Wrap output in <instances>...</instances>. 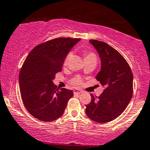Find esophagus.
I'll list each match as a JSON object with an SVG mask.
<instances>
[{
	"mask_svg": "<svg viewBox=\"0 0 150 150\" xmlns=\"http://www.w3.org/2000/svg\"><path fill=\"white\" fill-rule=\"evenodd\" d=\"M82 92L81 90H78V89H75L74 90V94L75 95H80Z\"/></svg>",
	"mask_w": 150,
	"mask_h": 150,
	"instance_id": "1",
	"label": "esophagus"
}]
</instances>
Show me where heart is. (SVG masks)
Masks as SVG:
<instances>
[{
	"instance_id": "heart-1",
	"label": "heart",
	"mask_w": 150,
	"mask_h": 150,
	"mask_svg": "<svg viewBox=\"0 0 150 150\" xmlns=\"http://www.w3.org/2000/svg\"><path fill=\"white\" fill-rule=\"evenodd\" d=\"M72 57V53L71 52L67 53L65 58H64V66H67V64H69V61L71 60ZM84 61H97V55H96V53L93 52H89V51L85 52ZM69 83H70V84L72 85V86H73L74 87H79V86H81L82 83H83V80H82V78L80 76H75L70 80Z\"/></svg>"
}]
</instances>
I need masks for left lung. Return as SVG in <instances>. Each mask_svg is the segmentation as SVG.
I'll return each instance as SVG.
<instances>
[{"label":"left lung","mask_w":150,"mask_h":150,"mask_svg":"<svg viewBox=\"0 0 150 150\" xmlns=\"http://www.w3.org/2000/svg\"><path fill=\"white\" fill-rule=\"evenodd\" d=\"M101 60L96 79L105 89L98 97L91 94L86 114L92 121L107 123L117 118L127 108L133 93V75L125 58L107 43L89 40Z\"/></svg>","instance_id":"obj_1"}]
</instances>
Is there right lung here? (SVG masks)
I'll list each match as a JSON object with an SVG mask.
<instances>
[{
  "label": "right lung",
  "mask_w": 150,
  "mask_h": 150,
  "mask_svg": "<svg viewBox=\"0 0 150 150\" xmlns=\"http://www.w3.org/2000/svg\"><path fill=\"white\" fill-rule=\"evenodd\" d=\"M80 38H58L40 43L25 59L20 73L21 96L29 114L45 122L64 114L73 92L53 84L54 75L62 70L64 58Z\"/></svg>",
  "instance_id": "1"
}]
</instances>
